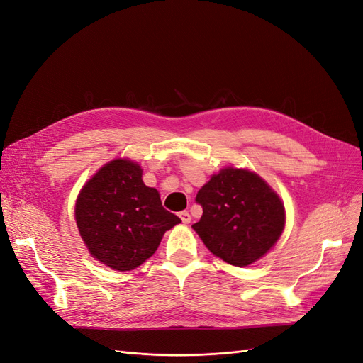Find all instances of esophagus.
I'll use <instances>...</instances> for the list:
<instances>
[{
  "label": "esophagus",
  "instance_id": "obj_1",
  "mask_svg": "<svg viewBox=\"0 0 363 363\" xmlns=\"http://www.w3.org/2000/svg\"><path fill=\"white\" fill-rule=\"evenodd\" d=\"M179 216H180V219H182V223H183V224H189V223H191V215H189V212H188V211H183V212H180V213H179Z\"/></svg>",
  "mask_w": 363,
  "mask_h": 363
}]
</instances>
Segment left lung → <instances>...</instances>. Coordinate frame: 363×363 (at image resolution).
Masks as SVG:
<instances>
[{
    "label": "left lung",
    "instance_id": "8db88e82",
    "mask_svg": "<svg viewBox=\"0 0 363 363\" xmlns=\"http://www.w3.org/2000/svg\"><path fill=\"white\" fill-rule=\"evenodd\" d=\"M203 216L192 227L204 245L230 265L247 267L277 242L284 207L257 174L227 168L195 196Z\"/></svg>",
    "mask_w": 363,
    "mask_h": 363
}]
</instances>
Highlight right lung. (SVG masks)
I'll return each mask as SVG.
<instances>
[{
    "label": "right lung",
    "mask_w": 363,
    "mask_h": 363,
    "mask_svg": "<svg viewBox=\"0 0 363 363\" xmlns=\"http://www.w3.org/2000/svg\"><path fill=\"white\" fill-rule=\"evenodd\" d=\"M75 221L91 255L116 271L138 268L155 255L163 233L182 219L142 182L139 164L116 159L86 183Z\"/></svg>",
    "instance_id": "1"
}]
</instances>
